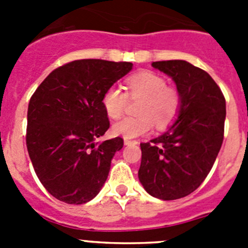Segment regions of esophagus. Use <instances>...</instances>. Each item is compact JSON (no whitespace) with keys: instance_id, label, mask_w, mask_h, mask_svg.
Returning <instances> with one entry per match:
<instances>
[{"instance_id":"esophagus-1","label":"esophagus","mask_w":248,"mask_h":248,"mask_svg":"<svg viewBox=\"0 0 248 248\" xmlns=\"http://www.w3.org/2000/svg\"><path fill=\"white\" fill-rule=\"evenodd\" d=\"M131 144H138V141H137V140L124 139V145H131Z\"/></svg>"}]
</instances>
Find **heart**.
Masks as SVG:
<instances>
[{"label":"heart","mask_w":248,"mask_h":248,"mask_svg":"<svg viewBox=\"0 0 248 248\" xmlns=\"http://www.w3.org/2000/svg\"><path fill=\"white\" fill-rule=\"evenodd\" d=\"M126 92L131 99H141L138 104V117H126L113 124V133L124 139L148 134L154 123L156 128L170 125L180 109V95L168 87L164 77L154 72H139L126 79ZM128 95L120 87L111 85L103 94L102 104L111 119L122 117L128 104Z\"/></svg>","instance_id":"heart-1"}]
</instances>
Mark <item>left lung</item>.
Returning a JSON list of instances; mask_svg holds the SVG:
<instances>
[{"label":"left lung","instance_id":"1","mask_svg":"<svg viewBox=\"0 0 248 248\" xmlns=\"http://www.w3.org/2000/svg\"><path fill=\"white\" fill-rule=\"evenodd\" d=\"M176 84L180 109L172 125L150 143H141L139 181L160 200L185 198L211 170L223 140L226 100L211 76L175 59L153 62Z\"/></svg>","mask_w":248,"mask_h":248}]
</instances>
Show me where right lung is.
Instances as JSON below:
<instances>
[{
    "label": "right lung",
    "instance_id": "add662e5",
    "mask_svg": "<svg viewBox=\"0 0 248 248\" xmlns=\"http://www.w3.org/2000/svg\"><path fill=\"white\" fill-rule=\"evenodd\" d=\"M133 69L130 62L80 59L54 69L28 104V155L39 181L59 201L80 205L99 194L122 138L109 129L103 94Z\"/></svg>",
    "mask_w": 248,
    "mask_h": 248
}]
</instances>
